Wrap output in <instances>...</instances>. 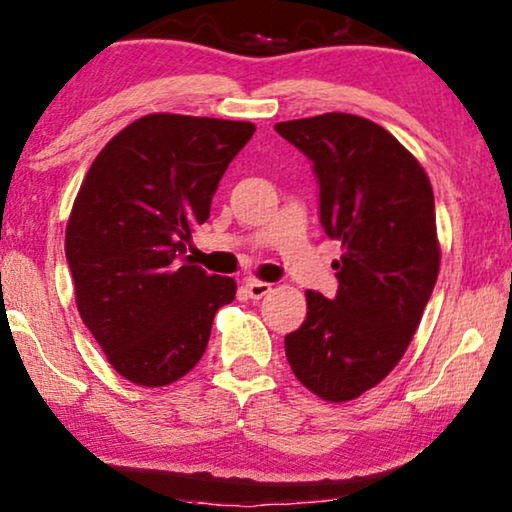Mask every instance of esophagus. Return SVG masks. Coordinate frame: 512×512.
I'll return each instance as SVG.
<instances>
[{
	"instance_id": "obj_1",
	"label": "esophagus",
	"mask_w": 512,
	"mask_h": 512,
	"mask_svg": "<svg viewBox=\"0 0 512 512\" xmlns=\"http://www.w3.org/2000/svg\"><path fill=\"white\" fill-rule=\"evenodd\" d=\"M246 292L250 299H262L266 294L271 292V285L269 283H262V280H255V278H248L246 280Z\"/></svg>"
}]
</instances>
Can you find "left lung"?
<instances>
[{
    "label": "left lung",
    "instance_id": "obj_1",
    "mask_svg": "<svg viewBox=\"0 0 512 512\" xmlns=\"http://www.w3.org/2000/svg\"><path fill=\"white\" fill-rule=\"evenodd\" d=\"M276 132L313 162L320 222L343 250L331 264L336 297L306 292V320L285 336V355L320 399L352 401L399 364L434 292V190L420 162L359 115L287 120Z\"/></svg>",
    "mask_w": 512,
    "mask_h": 512
}]
</instances>
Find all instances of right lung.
<instances>
[{
  "label": "right lung",
  "mask_w": 512,
  "mask_h": 512,
  "mask_svg": "<svg viewBox=\"0 0 512 512\" xmlns=\"http://www.w3.org/2000/svg\"><path fill=\"white\" fill-rule=\"evenodd\" d=\"M253 122L150 113L102 148L64 236L81 320L122 378L164 387L192 371L236 283L185 259Z\"/></svg>",
  "instance_id": "1"
}]
</instances>
